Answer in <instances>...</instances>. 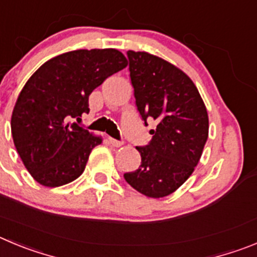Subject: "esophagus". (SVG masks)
I'll list each match as a JSON object with an SVG mask.
<instances>
[{
  "mask_svg": "<svg viewBox=\"0 0 257 257\" xmlns=\"http://www.w3.org/2000/svg\"><path fill=\"white\" fill-rule=\"evenodd\" d=\"M108 141H109V144L112 145V147H116V148H119V147H122V143H121V141L116 140V139H112V138H109V139H108Z\"/></svg>",
  "mask_w": 257,
  "mask_h": 257,
  "instance_id": "34e87169",
  "label": "esophagus"
}]
</instances>
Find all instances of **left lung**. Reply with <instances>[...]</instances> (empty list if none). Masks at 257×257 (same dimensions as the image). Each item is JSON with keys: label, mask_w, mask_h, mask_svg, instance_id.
I'll return each instance as SVG.
<instances>
[{"label": "left lung", "mask_w": 257, "mask_h": 257, "mask_svg": "<svg viewBox=\"0 0 257 257\" xmlns=\"http://www.w3.org/2000/svg\"><path fill=\"white\" fill-rule=\"evenodd\" d=\"M138 109L157 122L149 145L136 148L141 166L124 180L148 197L168 196L187 181L209 136V117L199 90L178 67L148 52H127Z\"/></svg>", "instance_id": "8db88e82"}]
</instances>
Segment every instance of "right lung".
<instances>
[{
  "label": "right lung",
  "instance_id": "1",
  "mask_svg": "<svg viewBox=\"0 0 257 257\" xmlns=\"http://www.w3.org/2000/svg\"><path fill=\"white\" fill-rule=\"evenodd\" d=\"M127 63L114 48L77 49L51 58L30 76L14 107L11 134L38 183L58 187L82 175L103 139L70 119L89 113L91 91Z\"/></svg>",
  "mask_w": 257,
  "mask_h": 257
}]
</instances>
